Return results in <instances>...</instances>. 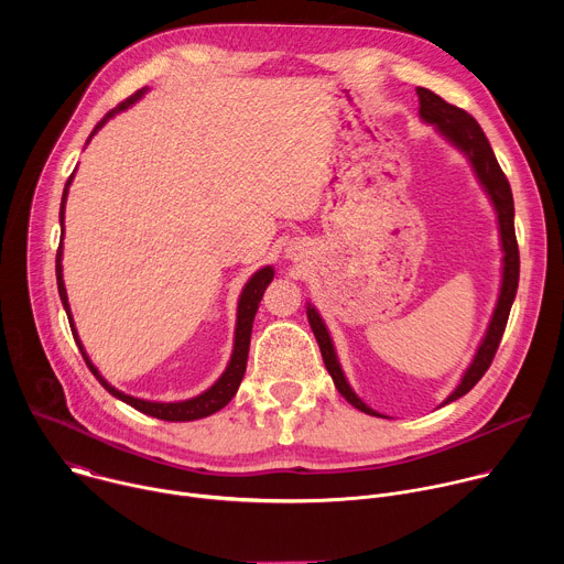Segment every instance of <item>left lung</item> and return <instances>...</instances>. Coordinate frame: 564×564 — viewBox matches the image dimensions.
I'll return each mask as SVG.
<instances>
[{"label":"left lung","mask_w":564,"mask_h":564,"mask_svg":"<svg viewBox=\"0 0 564 564\" xmlns=\"http://www.w3.org/2000/svg\"><path fill=\"white\" fill-rule=\"evenodd\" d=\"M417 96H420V118L426 124H433L435 131L448 142L453 144L466 160L468 165L479 183V187L485 189V194L489 196L496 218H498V231H500V248H502V281H500V294L491 314V321L487 326L485 337H481L473 361L468 364V368L464 370L459 383L453 388V392L442 401L440 409L451 404V401L464 397L485 372L489 370L496 350L500 346V339L505 335L507 328V318L518 292V279H520V254H518V240H516V225H513V194H511V185L505 176V172L498 165V158L481 131V127L475 122L473 116H468L466 111L448 105L446 100H442L437 94L417 87ZM305 314L310 321V328L316 337L321 357H324V364L337 386V390L341 392V397H346L348 404H352L355 409H359L366 415H375V417H386L377 411H372L366 401L352 390V386L346 379V372L339 364L333 337L326 328V321L321 318L318 310L307 303L305 305Z\"/></svg>","instance_id":"obj_1"}]
</instances>
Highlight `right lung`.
I'll return each mask as SVG.
<instances>
[{
    "label": "right lung",
    "mask_w": 564,
    "mask_h": 564,
    "mask_svg": "<svg viewBox=\"0 0 564 564\" xmlns=\"http://www.w3.org/2000/svg\"><path fill=\"white\" fill-rule=\"evenodd\" d=\"M149 89H140L135 91L131 98H127L124 102H120L116 109H111L98 124L96 129L91 131L87 144L91 142V138L120 111L129 109L131 105H135ZM73 176H75V170L73 174L68 176L66 185H64V192H62V203H59V227H62V240H64V209H66V198H68V187L73 183ZM62 240H59V248H57V257H55V276H57V292H59V299H62V305L66 310V316H68V324H70V333H73V339L79 348V352H83L89 370L94 372V377L120 401H124V404L133 406L135 411L144 413V415H151L155 420H165V422H194V420H203V417H209L214 413H218L223 406H227L231 397L236 394L240 381H243V375H246V368H248V352H250V337H252V324H254V314L259 310V303L263 299V292L265 288L272 283L274 279V268L272 265H265L261 270H257L250 281L246 283L243 292H240L238 296V307H236V328H234V350H231V357H229V364L227 368L223 370V375L200 394L192 397V399H183V401H149V399H138V397H131L122 390H118L116 386H111L102 375L100 370L94 366V361L89 359L83 341H79L77 337V330H75V321H73V314H70V305H68V296H66V288H64V274H62V257H64V248H62Z\"/></svg>",
    "instance_id": "1"
}]
</instances>
